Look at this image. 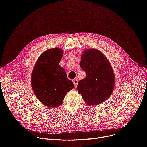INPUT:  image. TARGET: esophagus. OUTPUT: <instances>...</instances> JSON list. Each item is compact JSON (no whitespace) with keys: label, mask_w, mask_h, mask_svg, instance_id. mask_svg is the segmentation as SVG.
<instances>
[{"label":"esophagus","mask_w":147,"mask_h":147,"mask_svg":"<svg viewBox=\"0 0 147 147\" xmlns=\"http://www.w3.org/2000/svg\"><path fill=\"white\" fill-rule=\"evenodd\" d=\"M73 83H74V84L75 87H76V86H77V84H78V80H77V79H74V80H73Z\"/></svg>","instance_id":"obj_1"}]
</instances>
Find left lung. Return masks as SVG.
<instances>
[{
	"label": "left lung",
	"instance_id": "1",
	"mask_svg": "<svg viewBox=\"0 0 147 147\" xmlns=\"http://www.w3.org/2000/svg\"><path fill=\"white\" fill-rule=\"evenodd\" d=\"M80 67L86 77L79 81L77 89L89 106L98 105L108 99L115 84V76L108 59L96 49H87L81 56Z\"/></svg>",
	"mask_w": 147,
	"mask_h": 147
}]
</instances>
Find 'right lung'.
Segmentation results:
<instances>
[{"instance_id":"add662e5","label":"right lung","mask_w":147,"mask_h":147,"mask_svg":"<svg viewBox=\"0 0 147 147\" xmlns=\"http://www.w3.org/2000/svg\"><path fill=\"white\" fill-rule=\"evenodd\" d=\"M63 51L59 48L49 49L38 57L31 78L32 90L38 99L49 108L61 105L67 92L74 88L65 70L59 63Z\"/></svg>"}]
</instances>
